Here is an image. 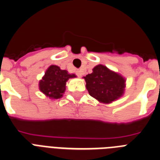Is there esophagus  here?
I'll return each mask as SVG.
<instances>
[{
	"mask_svg": "<svg viewBox=\"0 0 160 160\" xmlns=\"http://www.w3.org/2000/svg\"><path fill=\"white\" fill-rule=\"evenodd\" d=\"M77 75L78 77H82V72L80 70H77Z\"/></svg>",
	"mask_w": 160,
	"mask_h": 160,
	"instance_id": "1",
	"label": "esophagus"
}]
</instances>
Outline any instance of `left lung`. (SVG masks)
Returning <instances> with one entry per match:
<instances>
[{
  "label": "left lung",
  "mask_w": 160,
  "mask_h": 160,
  "mask_svg": "<svg viewBox=\"0 0 160 160\" xmlns=\"http://www.w3.org/2000/svg\"><path fill=\"white\" fill-rule=\"evenodd\" d=\"M92 71V73L84 77L86 88L91 96L101 103H109L123 95L125 88L123 77L102 64L96 66Z\"/></svg>",
  "instance_id": "8db88e82"
}]
</instances>
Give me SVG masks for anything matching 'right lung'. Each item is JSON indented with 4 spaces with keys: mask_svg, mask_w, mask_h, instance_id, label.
<instances>
[{
    "mask_svg": "<svg viewBox=\"0 0 160 160\" xmlns=\"http://www.w3.org/2000/svg\"><path fill=\"white\" fill-rule=\"evenodd\" d=\"M73 77H76L74 74H69L66 70H61L57 65H51L39 83V88L48 97L59 99L62 97L65 91L67 80Z\"/></svg>",
    "mask_w": 160,
    "mask_h": 160,
    "instance_id": "add662e5",
    "label": "right lung"
}]
</instances>
